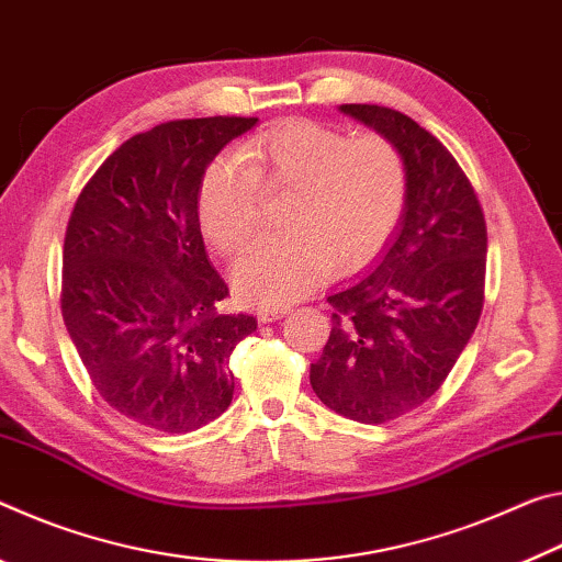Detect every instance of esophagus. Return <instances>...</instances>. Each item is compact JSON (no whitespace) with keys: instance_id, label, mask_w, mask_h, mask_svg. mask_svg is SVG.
<instances>
[{"instance_id":"esophagus-1","label":"esophagus","mask_w":562,"mask_h":562,"mask_svg":"<svg viewBox=\"0 0 562 562\" xmlns=\"http://www.w3.org/2000/svg\"><path fill=\"white\" fill-rule=\"evenodd\" d=\"M291 311V306H269V308H259V321H279V318H283Z\"/></svg>"}]
</instances>
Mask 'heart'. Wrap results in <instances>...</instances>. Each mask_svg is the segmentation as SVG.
<instances>
[{"label":"heart","instance_id":"1","mask_svg":"<svg viewBox=\"0 0 562 562\" xmlns=\"http://www.w3.org/2000/svg\"><path fill=\"white\" fill-rule=\"evenodd\" d=\"M263 189H291L289 234L254 246L234 286L254 306H283L326 279L373 259L406 206V161L389 136H348L318 122L263 132L244 154H221L199 189V221L211 244L236 256L261 226Z\"/></svg>","mask_w":562,"mask_h":562}]
</instances>
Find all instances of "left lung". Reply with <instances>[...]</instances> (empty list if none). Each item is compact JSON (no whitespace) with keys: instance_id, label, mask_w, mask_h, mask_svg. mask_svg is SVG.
Here are the masks:
<instances>
[{"instance_id":"left-lung-1","label":"left lung","mask_w":562,"mask_h":562,"mask_svg":"<svg viewBox=\"0 0 562 562\" xmlns=\"http://www.w3.org/2000/svg\"><path fill=\"white\" fill-rule=\"evenodd\" d=\"M341 112L389 136L406 161V214L385 254L330 291V336L311 385L330 411L389 423L426 403L471 341L485 299V216L465 171L411 116Z\"/></svg>"}]
</instances>
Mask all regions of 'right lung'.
Returning <instances> with one entry per match:
<instances>
[{"label":"right lung","mask_w":562,"mask_h":562,"mask_svg":"<svg viewBox=\"0 0 562 562\" xmlns=\"http://www.w3.org/2000/svg\"><path fill=\"white\" fill-rule=\"evenodd\" d=\"M256 122L177 119L136 134L71 209L64 324L101 398L161 434H189L228 408V358L256 330L254 316L221 311L228 286L199 224L206 167Z\"/></svg>","instance_id":"obj_1"}]
</instances>
